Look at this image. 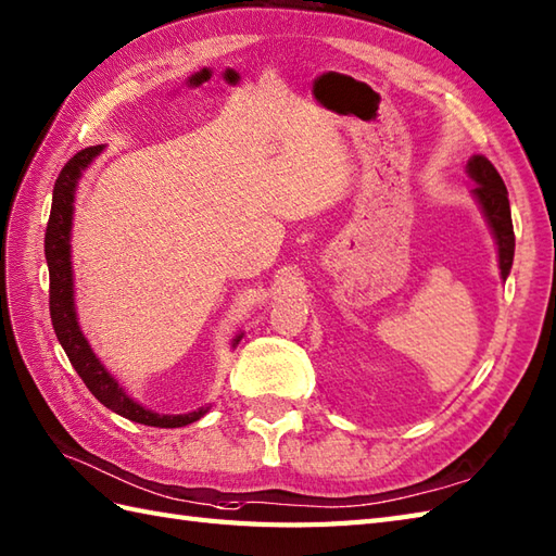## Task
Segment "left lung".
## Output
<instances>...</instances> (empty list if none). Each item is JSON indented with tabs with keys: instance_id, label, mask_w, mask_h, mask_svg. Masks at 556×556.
Segmentation results:
<instances>
[{
	"instance_id": "left-lung-1",
	"label": "left lung",
	"mask_w": 556,
	"mask_h": 556,
	"mask_svg": "<svg viewBox=\"0 0 556 556\" xmlns=\"http://www.w3.org/2000/svg\"><path fill=\"white\" fill-rule=\"evenodd\" d=\"M467 173L476 182L471 193L476 197V201H479L490 229H493L497 255H500V275L502 279H507L514 263V227H511L507 187L502 182L495 165L485 156H471L467 163Z\"/></svg>"
}]
</instances>
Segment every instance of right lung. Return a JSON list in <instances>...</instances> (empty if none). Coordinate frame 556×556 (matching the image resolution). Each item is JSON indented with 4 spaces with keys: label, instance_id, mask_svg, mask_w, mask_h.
I'll return each mask as SVG.
<instances>
[{
    "label": "right lung",
    "instance_id": "right-lung-1",
    "mask_svg": "<svg viewBox=\"0 0 556 556\" xmlns=\"http://www.w3.org/2000/svg\"><path fill=\"white\" fill-rule=\"evenodd\" d=\"M103 147H87L77 151L75 156L63 165L54 182V197H51V213L45 231V257L49 267V315L54 325L56 339L66 351L73 369L80 374V379L103 407H109L115 415L144 426H159V429H179L191 421H199L208 407H199L187 415H159V412L139 405L135 397L125 393L123 386L111 377L109 369L101 365V359L89 348L85 333L80 331V321L75 313L73 299V267H71V227H73V203L75 189L80 182L83 170L92 163ZM243 333H237L231 348H237Z\"/></svg>",
    "mask_w": 556,
    "mask_h": 556
}]
</instances>
